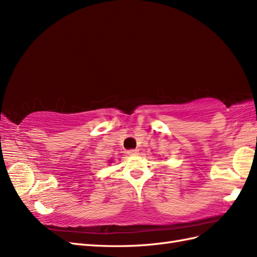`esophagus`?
Returning a JSON list of instances; mask_svg holds the SVG:
<instances>
[{
  "label": "esophagus",
  "mask_w": 257,
  "mask_h": 257,
  "mask_svg": "<svg viewBox=\"0 0 257 257\" xmlns=\"http://www.w3.org/2000/svg\"><path fill=\"white\" fill-rule=\"evenodd\" d=\"M137 153H138V150H136V149H131L127 151L128 155H136Z\"/></svg>",
  "instance_id": "obj_1"
}]
</instances>
